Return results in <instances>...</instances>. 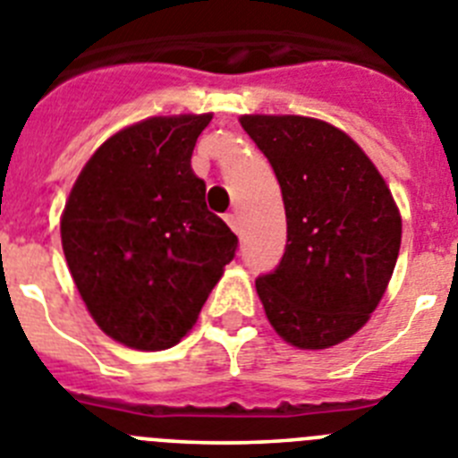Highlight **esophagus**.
<instances>
[{
	"label": "esophagus",
	"instance_id": "obj_1",
	"mask_svg": "<svg viewBox=\"0 0 458 458\" xmlns=\"http://www.w3.org/2000/svg\"><path fill=\"white\" fill-rule=\"evenodd\" d=\"M225 220H226V225L232 226V229H233V232H236V233H241V232H242L241 216H238L236 210H232V213H226V217H225Z\"/></svg>",
	"mask_w": 458,
	"mask_h": 458
}]
</instances>
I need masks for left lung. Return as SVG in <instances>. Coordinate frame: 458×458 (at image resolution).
I'll use <instances>...</instances> for the list:
<instances>
[{
    "label": "left lung",
    "mask_w": 458,
    "mask_h": 458,
    "mask_svg": "<svg viewBox=\"0 0 458 458\" xmlns=\"http://www.w3.org/2000/svg\"><path fill=\"white\" fill-rule=\"evenodd\" d=\"M268 157L286 210V250L257 279L275 333L330 349L369 321L394 270L402 216L378 169L349 135L310 116H241Z\"/></svg>",
    "instance_id": "left-lung-1"
}]
</instances>
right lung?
I'll return each instance as SVG.
<instances>
[{
  "instance_id": "1",
  "label": "right lung",
  "mask_w": 458,
  "mask_h": 458,
  "mask_svg": "<svg viewBox=\"0 0 458 458\" xmlns=\"http://www.w3.org/2000/svg\"><path fill=\"white\" fill-rule=\"evenodd\" d=\"M210 119L151 116L119 131L89 157L64 208V254L84 305L131 349L179 344L236 257V233L206 208L190 167Z\"/></svg>"
}]
</instances>
